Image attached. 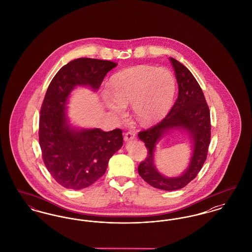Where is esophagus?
I'll return each instance as SVG.
<instances>
[{
	"label": "esophagus",
	"mask_w": 252,
	"mask_h": 252,
	"mask_svg": "<svg viewBox=\"0 0 252 252\" xmlns=\"http://www.w3.org/2000/svg\"><path fill=\"white\" fill-rule=\"evenodd\" d=\"M135 138H136V135H135V133L133 131L126 132L125 134V136H124L125 142H129L131 140H134Z\"/></svg>",
	"instance_id": "obj_1"
}]
</instances>
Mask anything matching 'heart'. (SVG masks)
I'll return each instance as SVG.
<instances>
[{
    "label": "heart",
    "mask_w": 252,
    "mask_h": 252,
    "mask_svg": "<svg viewBox=\"0 0 252 252\" xmlns=\"http://www.w3.org/2000/svg\"><path fill=\"white\" fill-rule=\"evenodd\" d=\"M109 90L110 93L103 94V100L110 112L123 119L126 108L132 106L136 120L150 126L167 114L176 80L166 69L142 65L114 74L109 80Z\"/></svg>",
    "instance_id": "heart-1"
}]
</instances>
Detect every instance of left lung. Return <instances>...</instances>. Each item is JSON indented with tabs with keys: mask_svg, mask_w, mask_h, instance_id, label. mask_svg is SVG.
<instances>
[{
	"mask_svg": "<svg viewBox=\"0 0 252 252\" xmlns=\"http://www.w3.org/2000/svg\"><path fill=\"white\" fill-rule=\"evenodd\" d=\"M171 63L179 85L178 99L167 116L153 127L139 133L147 149V157L138 167L139 175L152 187L165 190H180L191 182L206 160L211 139L210 110L203 92L196 79L183 64L173 58ZM180 130L188 135L192 155L188 168L178 177L163 176L155 165L156 144L170 131Z\"/></svg>",
	"mask_w": 252,
	"mask_h": 252,
	"instance_id": "1",
	"label": "left lung"
}]
</instances>
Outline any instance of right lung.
<instances>
[{"label":"right lung","mask_w":252,"mask_h":252,"mask_svg":"<svg viewBox=\"0 0 252 252\" xmlns=\"http://www.w3.org/2000/svg\"><path fill=\"white\" fill-rule=\"evenodd\" d=\"M116 66L108 60L77 59L63 66L49 85L40 109L39 145L49 173L67 189L81 190L94 184L123 146L119 128L106 132L74 126L67 115L72 91L86 87L97 92Z\"/></svg>","instance_id":"right-lung-1"}]
</instances>
